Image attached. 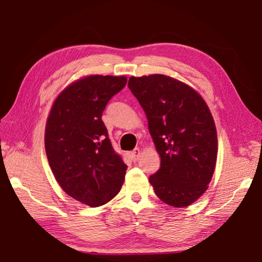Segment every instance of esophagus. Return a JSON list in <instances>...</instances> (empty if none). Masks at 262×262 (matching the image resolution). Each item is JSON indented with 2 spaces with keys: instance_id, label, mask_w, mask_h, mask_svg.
<instances>
[{
  "instance_id": "34e87169",
  "label": "esophagus",
  "mask_w": 262,
  "mask_h": 262,
  "mask_svg": "<svg viewBox=\"0 0 262 262\" xmlns=\"http://www.w3.org/2000/svg\"><path fill=\"white\" fill-rule=\"evenodd\" d=\"M140 155H141V150L139 149V147H136V149L133 150V151H132V154H130L132 160H133V161H137V159H139Z\"/></svg>"
}]
</instances>
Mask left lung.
I'll return each instance as SVG.
<instances>
[{
  "label": "left lung",
  "instance_id": "obj_1",
  "mask_svg": "<svg viewBox=\"0 0 262 262\" xmlns=\"http://www.w3.org/2000/svg\"><path fill=\"white\" fill-rule=\"evenodd\" d=\"M128 88L143 107L160 156L149 181L167 205L185 207L206 191L215 168L217 136L210 108L196 90L163 74L132 77Z\"/></svg>",
  "mask_w": 262,
  "mask_h": 262
}]
</instances>
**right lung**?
Wrapping results in <instances>:
<instances>
[{
  "label": "right lung",
  "instance_id": "add662e5",
  "mask_svg": "<svg viewBox=\"0 0 262 262\" xmlns=\"http://www.w3.org/2000/svg\"><path fill=\"white\" fill-rule=\"evenodd\" d=\"M126 77L90 75L56 98L47 120L45 146L64 191L85 205H104L120 191L127 165L108 139L102 113L125 87Z\"/></svg>",
  "mask_w": 262,
  "mask_h": 262
}]
</instances>
